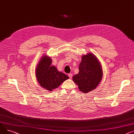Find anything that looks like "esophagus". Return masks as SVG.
Wrapping results in <instances>:
<instances>
[{"label": "esophagus", "instance_id": "esophagus-1", "mask_svg": "<svg viewBox=\"0 0 134 134\" xmlns=\"http://www.w3.org/2000/svg\"><path fill=\"white\" fill-rule=\"evenodd\" d=\"M68 76H69V77H70V78H72V74H68Z\"/></svg>", "mask_w": 134, "mask_h": 134}]
</instances>
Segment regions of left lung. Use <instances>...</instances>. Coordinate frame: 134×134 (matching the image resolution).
<instances>
[{
	"mask_svg": "<svg viewBox=\"0 0 134 134\" xmlns=\"http://www.w3.org/2000/svg\"><path fill=\"white\" fill-rule=\"evenodd\" d=\"M103 71L100 62L92 53L83 55L79 73L72 77L80 90L88 93L96 88L102 79Z\"/></svg>",
	"mask_w": 134,
	"mask_h": 134,
	"instance_id": "1",
	"label": "left lung"
}]
</instances>
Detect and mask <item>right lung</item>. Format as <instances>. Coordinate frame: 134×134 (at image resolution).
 <instances>
[{"label":"right lung","mask_w":134,"mask_h":134,"mask_svg":"<svg viewBox=\"0 0 134 134\" xmlns=\"http://www.w3.org/2000/svg\"><path fill=\"white\" fill-rule=\"evenodd\" d=\"M51 63V58L45 55L40 59L36 70V76L39 84L50 91L58 88L69 78L64 73L58 71Z\"/></svg>","instance_id":"obj_1"}]
</instances>
